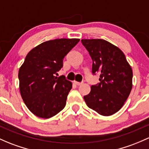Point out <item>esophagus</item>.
<instances>
[{"label":"esophagus","mask_w":149,"mask_h":149,"mask_svg":"<svg viewBox=\"0 0 149 149\" xmlns=\"http://www.w3.org/2000/svg\"><path fill=\"white\" fill-rule=\"evenodd\" d=\"M73 82H74V84H76V85L77 86H80V85H81V84H82V83H81V82H77V81H73Z\"/></svg>","instance_id":"1"}]
</instances>
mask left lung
<instances>
[{
  "label": "left lung",
  "instance_id": "left-lung-1",
  "mask_svg": "<svg viewBox=\"0 0 149 149\" xmlns=\"http://www.w3.org/2000/svg\"><path fill=\"white\" fill-rule=\"evenodd\" d=\"M92 61V73L100 74L96 85L84 98L92 110L105 116L120 110L132 89L133 71L124 54L103 39H82Z\"/></svg>",
  "mask_w": 149,
  "mask_h": 149
}]
</instances>
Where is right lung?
Segmentation results:
<instances>
[{"label": "right lung", "instance_id": "add662e5", "mask_svg": "<svg viewBox=\"0 0 149 149\" xmlns=\"http://www.w3.org/2000/svg\"><path fill=\"white\" fill-rule=\"evenodd\" d=\"M78 38L48 40L27 54L18 71L22 98L34 115L49 118L64 109L72 83L57 77L63 60L79 42Z\"/></svg>", "mask_w": 149, "mask_h": 149}]
</instances>
